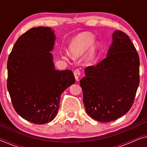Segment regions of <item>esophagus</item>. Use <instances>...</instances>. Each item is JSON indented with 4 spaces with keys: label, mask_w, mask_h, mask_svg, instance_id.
Segmentation results:
<instances>
[{
    "label": "esophagus",
    "mask_w": 147,
    "mask_h": 147,
    "mask_svg": "<svg viewBox=\"0 0 147 147\" xmlns=\"http://www.w3.org/2000/svg\"><path fill=\"white\" fill-rule=\"evenodd\" d=\"M74 77H75V79L76 81H79V78H80V71L79 69H76L74 71Z\"/></svg>",
    "instance_id": "1"
}]
</instances>
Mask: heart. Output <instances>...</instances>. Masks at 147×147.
Listing matches in <instances>:
<instances>
[{
    "label": "heart",
    "instance_id": "obj_1",
    "mask_svg": "<svg viewBox=\"0 0 147 147\" xmlns=\"http://www.w3.org/2000/svg\"><path fill=\"white\" fill-rule=\"evenodd\" d=\"M95 42V37L90 32H83L73 38L69 45V55L73 59H78L85 55V64L87 66H94L97 63L100 44ZM65 58L67 56H65Z\"/></svg>",
    "mask_w": 147,
    "mask_h": 147
}]
</instances>
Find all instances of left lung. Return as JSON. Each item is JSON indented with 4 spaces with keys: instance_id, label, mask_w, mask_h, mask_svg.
I'll return each instance as SVG.
<instances>
[{
    "instance_id": "left-lung-1",
    "label": "left lung",
    "mask_w": 147,
    "mask_h": 147,
    "mask_svg": "<svg viewBox=\"0 0 147 147\" xmlns=\"http://www.w3.org/2000/svg\"><path fill=\"white\" fill-rule=\"evenodd\" d=\"M106 57L84 70L80 80L83 102L90 117L113 121L127 113L139 85V57L128 36L116 30Z\"/></svg>"
}]
</instances>
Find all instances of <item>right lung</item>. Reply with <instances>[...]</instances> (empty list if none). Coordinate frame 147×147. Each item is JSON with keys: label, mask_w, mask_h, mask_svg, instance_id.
Masks as SVG:
<instances>
[{"label": "right lung", "mask_w": 147, "mask_h": 147, "mask_svg": "<svg viewBox=\"0 0 147 147\" xmlns=\"http://www.w3.org/2000/svg\"><path fill=\"white\" fill-rule=\"evenodd\" d=\"M56 39L51 27H38L23 34L7 62V88L20 116L37 124L51 122L59 107L61 94L75 83L71 70L55 69Z\"/></svg>", "instance_id": "right-lung-1"}]
</instances>
